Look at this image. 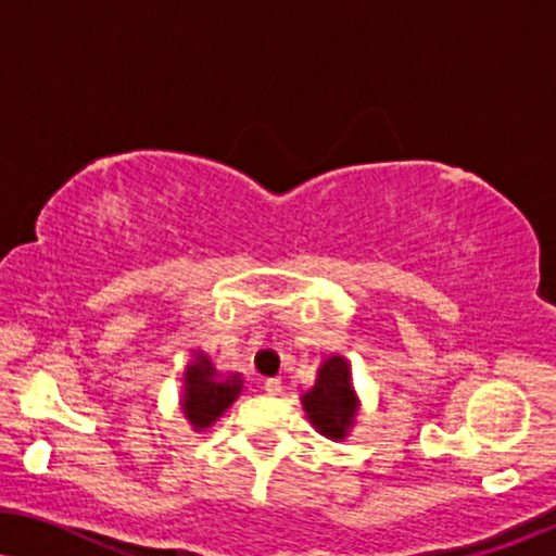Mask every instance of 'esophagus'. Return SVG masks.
I'll list each match as a JSON object with an SVG mask.
<instances>
[{
	"label": "esophagus",
	"mask_w": 556,
	"mask_h": 556,
	"mask_svg": "<svg viewBox=\"0 0 556 556\" xmlns=\"http://www.w3.org/2000/svg\"><path fill=\"white\" fill-rule=\"evenodd\" d=\"M262 390L267 395H281V390H285V386H281V378H267L262 382Z\"/></svg>",
	"instance_id": "esophagus-1"
}]
</instances>
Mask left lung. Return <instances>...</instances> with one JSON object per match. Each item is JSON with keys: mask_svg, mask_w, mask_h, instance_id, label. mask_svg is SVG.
<instances>
[{"mask_svg": "<svg viewBox=\"0 0 556 556\" xmlns=\"http://www.w3.org/2000/svg\"><path fill=\"white\" fill-rule=\"evenodd\" d=\"M300 401L307 420L319 435L330 438V441H345L359 413L350 359L340 353L327 355L317 367L315 386L304 390Z\"/></svg>", "mask_w": 556, "mask_h": 556, "instance_id": "obj_1", "label": "left lung"}]
</instances>
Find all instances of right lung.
<instances>
[{
  "instance_id": "add662e5",
  "label": "right lung",
  "mask_w": 556,
  "mask_h": 556,
  "mask_svg": "<svg viewBox=\"0 0 556 556\" xmlns=\"http://www.w3.org/2000/svg\"><path fill=\"white\" fill-rule=\"evenodd\" d=\"M241 393H244L241 372H218L203 350H193L181 378V395H178L184 418L189 420L193 431H208Z\"/></svg>"
}]
</instances>
